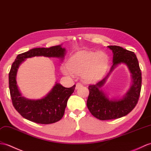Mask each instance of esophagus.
Returning a JSON list of instances; mask_svg holds the SVG:
<instances>
[{
    "label": "esophagus",
    "mask_w": 151,
    "mask_h": 151,
    "mask_svg": "<svg viewBox=\"0 0 151 151\" xmlns=\"http://www.w3.org/2000/svg\"><path fill=\"white\" fill-rule=\"evenodd\" d=\"M82 87V84H81L80 83H77L76 84V87H75V89H78L80 87Z\"/></svg>",
    "instance_id": "1"
}]
</instances>
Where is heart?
<instances>
[{"instance_id": "heart-1", "label": "heart", "mask_w": 151, "mask_h": 151, "mask_svg": "<svg viewBox=\"0 0 151 151\" xmlns=\"http://www.w3.org/2000/svg\"><path fill=\"white\" fill-rule=\"evenodd\" d=\"M107 55L103 51H80L70 58L68 64L61 66L65 75H82L86 82L98 81L104 75L108 65Z\"/></svg>"}]
</instances>
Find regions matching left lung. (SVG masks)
I'll return each instance as SVG.
<instances>
[{
    "label": "left lung",
    "mask_w": 151,
    "mask_h": 151,
    "mask_svg": "<svg viewBox=\"0 0 151 151\" xmlns=\"http://www.w3.org/2000/svg\"><path fill=\"white\" fill-rule=\"evenodd\" d=\"M113 51V64L105 78L95 85L89 86V94L87 106L94 117L101 120L123 117L135 107L142 87V72L134 52L117 45L107 46ZM120 64L127 66L131 73L132 82L126 93L121 97H109L102 89L111 72Z\"/></svg>",
    "instance_id": "left-lung-1"
}]
</instances>
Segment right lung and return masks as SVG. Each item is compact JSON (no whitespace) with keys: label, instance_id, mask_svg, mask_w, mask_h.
I'll use <instances>...</instances> for the list:
<instances>
[{"label":"right lung","instance_id":"obj_1","mask_svg":"<svg viewBox=\"0 0 151 151\" xmlns=\"http://www.w3.org/2000/svg\"><path fill=\"white\" fill-rule=\"evenodd\" d=\"M62 44L49 48H33L17 55L9 73V87L12 103L18 113L27 120L41 124L55 123L63 117L68 100L74 92L75 85L69 87L57 82L46 95L40 99H29L22 96L17 82V71L27 58L35 57L64 59L66 50Z\"/></svg>","mask_w":151,"mask_h":151}]
</instances>
